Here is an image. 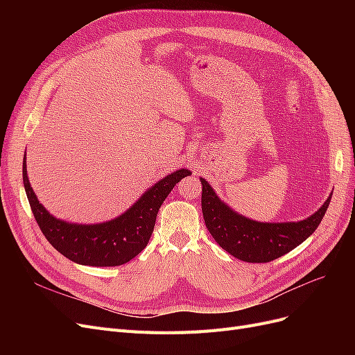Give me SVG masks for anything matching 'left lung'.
Here are the masks:
<instances>
[{"label": "left lung", "instance_id": "left-lung-1", "mask_svg": "<svg viewBox=\"0 0 355 355\" xmlns=\"http://www.w3.org/2000/svg\"><path fill=\"white\" fill-rule=\"evenodd\" d=\"M201 185L202 216L211 237L234 257L252 263L271 262L304 243L318 228L331 198L329 197L323 206L305 220L261 223L232 211L204 179H201Z\"/></svg>", "mask_w": 355, "mask_h": 355}]
</instances>
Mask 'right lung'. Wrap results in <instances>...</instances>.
Segmentation results:
<instances>
[{
	"label": "right lung",
	"instance_id": "add662e5",
	"mask_svg": "<svg viewBox=\"0 0 355 355\" xmlns=\"http://www.w3.org/2000/svg\"><path fill=\"white\" fill-rule=\"evenodd\" d=\"M189 170H178L161 179L120 218L99 225L59 220L41 206L32 191L24 161V185L41 232L55 249L72 262L90 266H118L132 261L151 239L161 204Z\"/></svg>",
	"mask_w": 355,
	"mask_h": 355
}]
</instances>
